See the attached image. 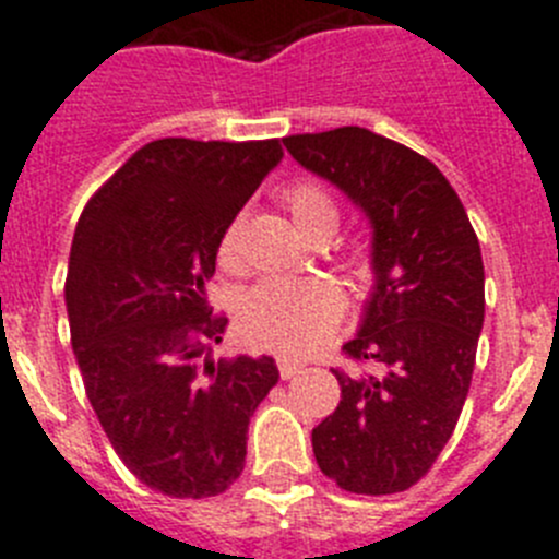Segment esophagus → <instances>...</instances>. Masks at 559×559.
I'll return each instance as SVG.
<instances>
[{
	"mask_svg": "<svg viewBox=\"0 0 559 559\" xmlns=\"http://www.w3.org/2000/svg\"><path fill=\"white\" fill-rule=\"evenodd\" d=\"M276 369H280V378L290 380L294 374L302 372L305 364H299V360H290V358H276Z\"/></svg>",
	"mask_w": 559,
	"mask_h": 559,
	"instance_id": "esophagus-1",
	"label": "esophagus"
}]
</instances>
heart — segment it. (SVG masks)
Wrapping results in <instances>:
<instances>
[{"instance_id":"1","label":"heart","mask_w":559,"mask_h":559,"mask_svg":"<svg viewBox=\"0 0 559 559\" xmlns=\"http://www.w3.org/2000/svg\"><path fill=\"white\" fill-rule=\"evenodd\" d=\"M283 204L290 212L296 229L305 237H313L319 231L333 235L341 221V206L335 195L313 179L285 187ZM240 237H243V218L237 215L221 231V269L240 271L243 265ZM355 271H367V263L355 260ZM341 316H344V294L330 280H322V276L265 280L251 288L237 308V333L249 347L283 355H308L333 335Z\"/></svg>"}]
</instances>
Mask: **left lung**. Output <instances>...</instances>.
Instances as JSON below:
<instances>
[{"label":"left lung","instance_id":"1","mask_svg":"<svg viewBox=\"0 0 559 559\" xmlns=\"http://www.w3.org/2000/svg\"><path fill=\"white\" fill-rule=\"evenodd\" d=\"M283 142L374 229V290L344 344L355 369H333L341 400L313 428L316 462L341 490L403 492L431 471L467 400L484 324L481 246L451 181L412 147L358 126Z\"/></svg>","mask_w":559,"mask_h":559}]
</instances>
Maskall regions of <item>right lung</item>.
Masks as SVG:
<instances>
[{"mask_svg":"<svg viewBox=\"0 0 559 559\" xmlns=\"http://www.w3.org/2000/svg\"><path fill=\"white\" fill-rule=\"evenodd\" d=\"M283 159L280 140L142 145L88 199L67 276L86 397L128 471L170 498L229 490L249 419L276 386L274 358H210L221 231Z\"/></svg>","mask_w":559,"mask_h":559,"instance_id":"obj_1","label":"right lung"}]
</instances>
